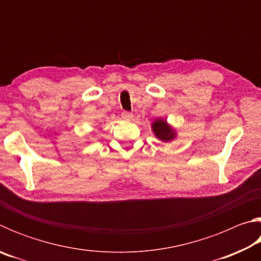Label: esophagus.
<instances>
[{
	"instance_id": "1",
	"label": "esophagus",
	"mask_w": 261,
	"mask_h": 261,
	"mask_svg": "<svg viewBox=\"0 0 261 261\" xmlns=\"http://www.w3.org/2000/svg\"><path fill=\"white\" fill-rule=\"evenodd\" d=\"M122 117L124 118V120H131V118L134 117V114L131 112H126V110H124V112H122Z\"/></svg>"
}]
</instances>
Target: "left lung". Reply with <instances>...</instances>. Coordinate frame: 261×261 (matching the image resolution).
Segmentation results:
<instances>
[{
    "label": "left lung",
    "instance_id": "1",
    "mask_svg": "<svg viewBox=\"0 0 261 261\" xmlns=\"http://www.w3.org/2000/svg\"><path fill=\"white\" fill-rule=\"evenodd\" d=\"M152 127H153L154 134H155V136L159 139L168 141V140H171L174 138V132L169 126L167 125L166 121L158 120L153 123Z\"/></svg>",
    "mask_w": 261,
    "mask_h": 261
}]
</instances>
